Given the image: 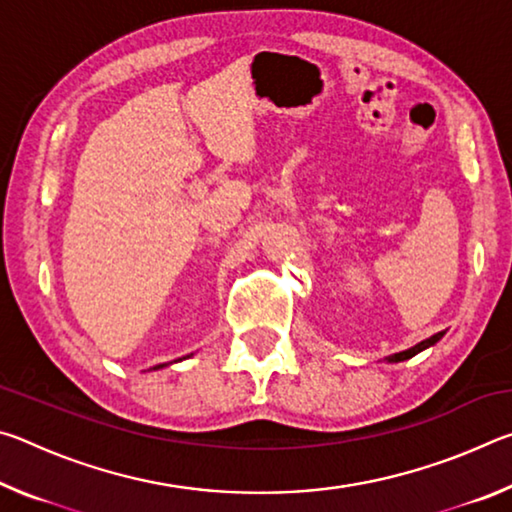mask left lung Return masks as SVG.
I'll return each mask as SVG.
<instances>
[{
  "mask_svg": "<svg viewBox=\"0 0 512 512\" xmlns=\"http://www.w3.org/2000/svg\"><path fill=\"white\" fill-rule=\"evenodd\" d=\"M443 336H445V332H438V334H433V336H429V339H424V341H420L418 345H413V348L404 350V352H397V354H393V357H388V361H404V359H411V357H415V354H418V352L427 350L429 345L438 343L440 339H443Z\"/></svg>",
  "mask_w": 512,
  "mask_h": 512,
  "instance_id": "left-lung-1",
  "label": "left lung"
}]
</instances>
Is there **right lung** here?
<instances>
[{
    "mask_svg": "<svg viewBox=\"0 0 512 512\" xmlns=\"http://www.w3.org/2000/svg\"><path fill=\"white\" fill-rule=\"evenodd\" d=\"M160 366H164V363H160ZM160 366H155V368H160Z\"/></svg>",
    "mask_w": 512,
    "mask_h": 512,
    "instance_id": "add662e5",
    "label": "right lung"
}]
</instances>
